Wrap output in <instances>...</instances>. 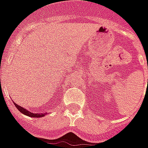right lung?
<instances>
[{"label":"right lung","mask_w":148,"mask_h":148,"mask_svg":"<svg viewBox=\"0 0 148 148\" xmlns=\"http://www.w3.org/2000/svg\"><path fill=\"white\" fill-rule=\"evenodd\" d=\"M14 105H15V106L17 107V109H18V110L20 111L21 113H22L23 114L26 115V116L31 117V118H42V117H44L45 115L47 114H34V113H31V112H29V110H27L25 108L18 106V104H16L15 102H14Z\"/></svg>","instance_id":"add662e5"}]
</instances>
